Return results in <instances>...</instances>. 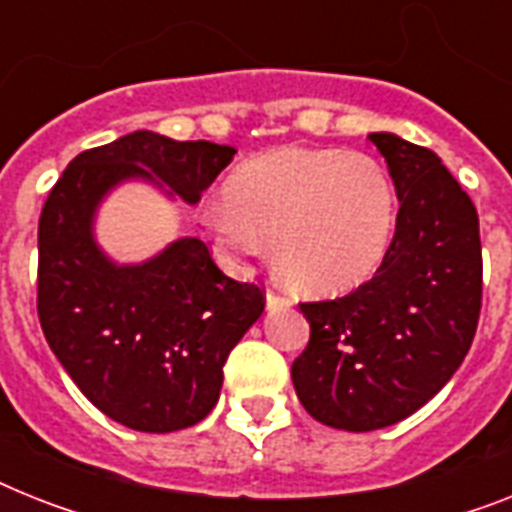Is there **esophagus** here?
Segmentation results:
<instances>
[{"instance_id": "1", "label": "esophagus", "mask_w": 512, "mask_h": 512, "mask_svg": "<svg viewBox=\"0 0 512 512\" xmlns=\"http://www.w3.org/2000/svg\"><path fill=\"white\" fill-rule=\"evenodd\" d=\"M290 306H293V301H290L287 295L277 293V290H269V293H266V308H269V311H277V308H290Z\"/></svg>"}]
</instances>
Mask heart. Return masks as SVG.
Segmentation results:
<instances>
[{
	"label": "heart",
	"mask_w": 512,
	"mask_h": 512,
	"mask_svg": "<svg viewBox=\"0 0 512 512\" xmlns=\"http://www.w3.org/2000/svg\"><path fill=\"white\" fill-rule=\"evenodd\" d=\"M201 222L225 259H259L277 240V259L295 285L340 295L382 266L398 190L369 154L282 146L240 164L225 196L201 206Z\"/></svg>",
	"instance_id": "1"
}]
</instances>
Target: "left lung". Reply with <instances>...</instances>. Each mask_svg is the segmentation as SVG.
Instances as JSON below:
<instances>
[{
  "label": "left lung",
  "instance_id": "left-lung-1",
  "mask_svg": "<svg viewBox=\"0 0 512 512\" xmlns=\"http://www.w3.org/2000/svg\"><path fill=\"white\" fill-rule=\"evenodd\" d=\"M398 190L390 251L369 282L301 303L311 337L293 361L298 400L316 421L374 432L437 395L466 358L481 311L474 201L434 151L371 133Z\"/></svg>",
  "mask_w": 512,
  "mask_h": 512
}]
</instances>
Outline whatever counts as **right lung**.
<instances>
[{
  "mask_svg": "<svg viewBox=\"0 0 512 512\" xmlns=\"http://www.w3.org/2000/svg\"><path fill=\"white\" fill-rule=\"evenodd\" d=\"M232 156V146L135 130L75 156L41 209L46 342L78 390L135 432H177L209 416L230 350L264 311V290L227 277L198 238L143 264H114L94 240L96 206L133 177L198 204Z\"/></svg>",
  "mask_w": 512,
  "mask_h": 512,
  "instance_id": "1",
  "label": "right lung"
}]
</instances>
